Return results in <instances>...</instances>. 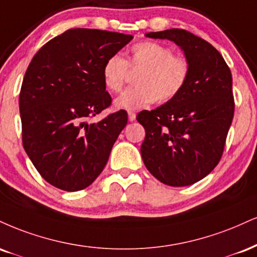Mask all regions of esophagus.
<instances>
[{
  "label": "esophagus",
  "mask_w": 257,
  "mask_h": 257,
  "mask_svg": "<svg viewBox=\"0 0 257 257\" xmlns=\"http://www.w3.org/2000/svg\"><path fill=\"white\" fill-rule=\"evenodd\" d=\"M128 118H129V120H131V122H133V120H135V118H137V113L135 112H128Z\"/></svg>",
  "instance_id": "34e87169"
}]
</instances>
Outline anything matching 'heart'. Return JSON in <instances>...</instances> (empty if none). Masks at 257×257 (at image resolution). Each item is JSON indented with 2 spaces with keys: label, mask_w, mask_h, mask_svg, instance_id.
Masks as SVG:
<instances>
[{
  "label": "heart",
  "mask_w": 257,
  "mask_h": 257,
  "mask_svg": "<svg viewBox=\"0 0 257 257\" xmlns=\"http://www.w3.org/2000/svg\"><path fill=\"white\" fill-rule=\"evenodd\" d=\"M128 68L138 70L137 86L126 89L115 100L117 109L139 110L158 101L169 103L181 94L190 76V63L187 58L174 55L169 46L144 40L131 48L129 56L123 60L112 55L104 62L101 76L107 91L118 93L128 76Z\"/></svg>",
  "instance_id": "b5f03b06"
}]
</instances>
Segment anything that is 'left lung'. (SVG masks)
Masks as SVG:
<instances>
[{"label":"left lung","instance_id":"8db88e82","mask_svg":"<svg viewBox=\"0 0 257 257\" xmlns=\"http://www.w3.org/2000/svg\"><path fill=\"white\" fill-rule=\"evenodd\" d=\"M177 44L190 63L181 94L137 116L146 137L141 156L148 171L171 187L206 177L220 160L234 112L232 75L214 46L181 29L146 33Z\"/></svg>","mask_w":257,"mask_h":257}]
</instances>
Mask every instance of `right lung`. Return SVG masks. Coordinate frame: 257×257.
Masks as SVG:
<instances>
[{
    "mask_svg": "<svg viewBox=\"0 0 257 257\" xmlns=\"http://www.w3.org/2000/svg\"><path fill=\"white\" fill-rule=\"evenodd\" d=\"M131 35L72 29L39 49L25 73L19 97L23 145L40 176L58 189L78 191L100 175L128 115L119 110L87 119L111 105L104 62Z\"/></svg>",
    "mask_w": 257,
    "mask_h": 257,
    "instance_id": "obj_1",
    "label": "right lung"
}]
</instances>
